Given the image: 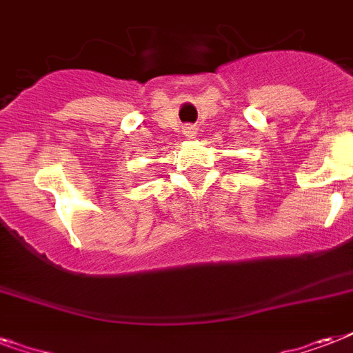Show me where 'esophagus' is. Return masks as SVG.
Returning <instances> with one entry per match:
<instances>
[{"label":"esophagus","mask_w":353,"mask_h":353,"mask_svg":"<svg viewBox=\"0 0 353 353\" xmlns=\"http://www.w3.org/2000/svg\"><path fill=\"white\" fill-rule=\"evenodd\" d=\"M183 133H185L187 137H194V135H196V128H194V126H185V128H183Z\"/></svg>","instance_id":"34e87169"}]
</instances>
